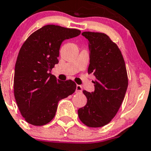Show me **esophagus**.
I'll return each instance as SVG.
<instances>
[{
    "instance_id": "esophagus-1",
    "label": "esophagus",
    "mask_w": 151,
    "mask_h": 151,
    "mask_svg": "<svg viewBox=\"0 0 151 151\" xmlns=\"http://www.w3.org/2000/svg\"><path fill=\"white\" fill-rule=\"evenodd\" d=\"M83 91V88L80 85H77V87H76V93H82Z\"/></svg>"
}]
</instances>
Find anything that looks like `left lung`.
Wrapping results in <instances>:
<instances>
[{
  "label": "left lung",
  "instance_id": "1",
  "mask_svg": "<svg viewBox=\"0 0 151 151\" xmlns=\"http://www.w3.org/2000/svg\"><path fill=\"white\" fill-rule=\"evenodd\" d=\"M88 40V73L96 77L94 91H83L87 103L78 110L81 122L91 128L107 125L122 103L128 85L125 60L117 45L104 33L84 32Z\"/></svg>",
  "mask_w": 151,
  "mask_h": 151
}]
</instances>
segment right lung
Instances as JSON below:
<instances>
[{
    "label": "right lung",
    "instance_id": "right-lung-1",
    "mask_svg": "<svg viewBox=\"0 0 151 151\" xmlns=\"http://www.w3.org/2000/svg\"><path fill=\"white\" fill-rule=\"evenodd\" d=\"M80 32L46 25L33 32L20 48L14 68V94L28 123L36 126L49 123L55 117L58 102L75 91L74 81L57 80L51 71L59 62L63 41Z\"/></svg>",
    "mask_w": 151,
    "mask_h": 151
}]
</instances>
